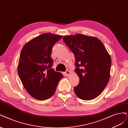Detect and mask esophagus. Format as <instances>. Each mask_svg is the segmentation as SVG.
Here are the masks:
<instances>
[{"label":"esophagus","mask_w":128,"mask_h":128,"mask_svg":"<svg viewBox=\"0 0 128 128\" xmlns=\"http://www.w3.org/2000/svg\"><path fill=\"white\" fill-rule=\"evenodd\" d=\"M65 74L67 76H70V72L68 70H66V71L65 72Z\"/></svg>","instance_id":"esophagus-1"}]
</instances>
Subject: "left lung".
<instances>
[{"instance_id":"obj_1","label":"left lung","mask_w":128,"mask_h":128,"mask_svg":"<svg viewBox=\"0 0 128 128\" xmlns=\"http://www.w3.org/2000/svg\"><path fill=\"white\" fill-rule=\"evenodd\" d=\"M63 40L75 56V72L80 82L74 87L76 95L83 100L100 96L109 81L111 58L102 42L82 34L68 35Z\"/></svg>"}]
</instances>
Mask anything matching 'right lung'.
I'll use <instances>...</instances> for the list:
<instances>
[{"mask_svg":"<svg viewBox=\"0 0 128 128\" xmlns=\"http://www.w3.org/2000/svg\"><path fill=\"white\" fill-rule=\"evenodd\" d=\"M63 36L44 33L23 46L18 65V73L26 90L34 98L45 100L55 93L62 74L52 68V48Z\"/></svg>","mask_w":128,"mask_h":128,"instance_id":"1","label":"right lung"}]
</instances>
